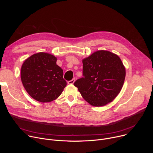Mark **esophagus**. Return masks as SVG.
Segmentation results:
<instances>
[{"instance_id":"34e87169","label":"esophagus","mask_w":153,"mask_h":153,"mask_svg":"<svg viewBox=\"0 0 153 153\" xmlns=\"http://www.w3.org/2000/svg\"><path fill=\"white\" fill-rule=\"evenodd\" d=\"M74 82H75V79L73 78L72 80L68 81V84H73V83H74Z\"/></svg>"}]
</instances>
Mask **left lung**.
Listing matches in <instances>:
<instances>
[{"instance_id": "left-lung-1", "label": "left lung", "mask_w": 153, "mask_h": 153, "mask_svg": "<svg viewBox=\"0 0 153 153\" xmlns=\"http://www.w3.org/2000/svg\"><path fill=\"white\" fill-rule=\"evenodd\" d=\"M82 62L83 77L74 83L82 96L94 106L111 102L120 93L125 78V68L119 57L101 50Z\"/></svg>"}]
</instances>
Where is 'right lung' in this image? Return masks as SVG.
Segmentation results:
<instances>
[{
	"instance_id": "add662e5",
	"label": "right lung",
	"mask_w": 153,
	"mask_h": 153,
	"mask_svg": "<svg viewBox=\"0 0 153 153\" xmlns=\"http://www.w3.org/2000/svg\"><path fill=\"white\" fill-rule=\"evenodd\" d=\"M53 55L39 53L28 58L21 68V80L25 89L34 99L50 102L62 93L67 82L63 70Z\"/></svg>"
}]
</instances>
